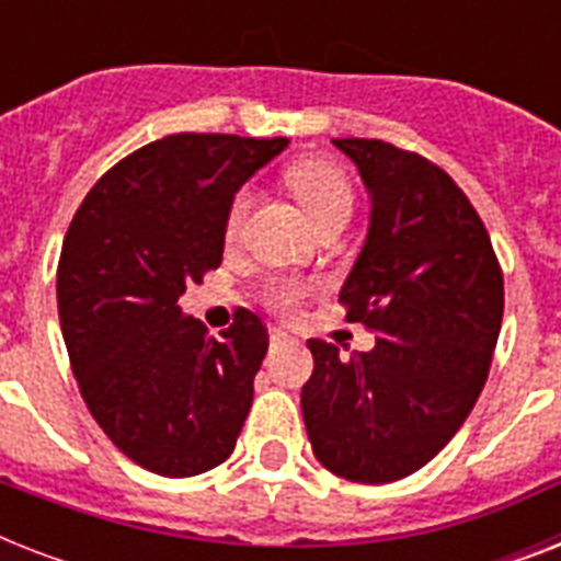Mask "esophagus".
Returning <instances> with one entry per match:
<instances>
[{
  "label": "esophagus",
  "mask_w": 561,
  "mask_h": 561,
  "mask_svg": "<svg viewBox=\"0 0 561 561\" xmlns=\"http://www.w3.org/2000/svg\"><path fill=\"white\" fill-rule=\"evenodd\" d=\"M271 341L273 343H294V334L288 329H282V325H271Z\"/></svg>",
  "instance_id": "esophagus-1"
}]
</instances>
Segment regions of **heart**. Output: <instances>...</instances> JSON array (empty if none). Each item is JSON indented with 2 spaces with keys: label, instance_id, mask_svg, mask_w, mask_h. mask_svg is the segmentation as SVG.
<instances>
[{
  "label": "heart",
  "instance_id": "obj_1",
  "mask_svg": "<svg viewBox=\"0 0 561 561\" xmlns=\"http://www.w3.org/2000/svg\"><path fill=\"white\" fill-rule=\"evenodd\" d=\"M285 183H288L290 192L297 194V201L302 203V209L308 211V218L314 220L317 229L334 218H350L355 192H352L346 171L337 162L323 160V157L294 160L285 169ZM247 206H250V192L238 188L227 206V218H224L227 238L238 236ZM311 290H314V282L302 279V276H273V279L264 282L259 297L276 314H297Z\"/></svg>",
  "mask_w": 561,
  "mask_h": 561
}]
</instances>
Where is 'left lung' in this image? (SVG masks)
Masks as SVG:
<instances>
[{
    "label": "left lung",
    "mask_w": 561,
    "mask_h": 561,
    "mask_svg": "<svg viewBox=\"0 0 561 561\" xmlns=\"http://www.w3.org/2000/svg\"><path fill=\"white\" fill-rule=\"evenodd\" d=\"M334 145L373 194L341 306L375 332V350L341 358L334 343L308 341L314 373L299 401L325 469L392 483L434 460L474 408L504 320V273L448 171L381 139Z\"/></svg>",
    "instance_id": "obj_1"
}]
</instances>
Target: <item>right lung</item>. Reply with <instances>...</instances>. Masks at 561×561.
Here are the masks:
<instances>
[{
  "label": "right lung",
  "mask_w": 561,
  "mask_h": 561,
  "mask_svg": "<svg viewBox=\"0 0 561 561\" xmlns=\"http://www.w3.org/2000/svg\"><path fill=\"white\" fill-rule=\"evenodd\" d=\"M285 145L162 136L116 162L66 229L57 314L75 381L118 451L153 474L192 478L236 451L267 325L236 308L215 341L178 299L218 267L232 194Z\"/></svg>",
  "instance_id": "right-lung-1"
}]
</instances>
